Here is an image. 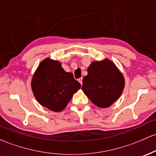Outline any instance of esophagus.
Segmentation results:
<instances>
[{"mask_svg":"<svg viewBox=\"0 0 156 156\" xmlns=\"http://www.w3.org/2000/svg\"><path fill=\"white\" fill-rule=\"evenodd\" d=\"M78 82H79V83H80V85H82V83H83V78H78Z\"/></svg>","mask_w":156,"mask_h":156,"instance_id":"esophagus-1","label":"esophagus"}]
</instances>
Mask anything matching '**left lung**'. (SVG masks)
<instances>
[{"label":"left lung","instance_id":"obj_1","mask_svg":"<svg viewBox=\"0 0 156 156\" xmlns=\"http://www.w3.org/2000/svg\"><path fill=\"white\" fill-rule=\"evenodd\" d=\"M125 80L112 62L105 59L92 62L83 79L82 90L100 108L112 105L122 92Z\"/></svg>","mask_w":156,"mask_h":156}]
</instances>
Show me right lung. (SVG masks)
<instances>
[{
  "label": "right lung",
  "instance_id": "1",
  "mask_svg": "<svg viewBox=\"0 0 156 156\" xmlns=\"http://www.w3.org/2000/svg\"><path fill=\"white\" fill-rule=\"evenodd\" d=\"M80 87L73 73L65 72L61 63L49 58L39 64L31 81L39 103L53 112L63 110Z\"/></svg>",
  "mask_w": 156,
  "mask_h": 156
}]
</instances>
